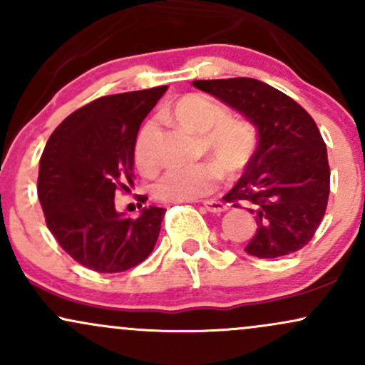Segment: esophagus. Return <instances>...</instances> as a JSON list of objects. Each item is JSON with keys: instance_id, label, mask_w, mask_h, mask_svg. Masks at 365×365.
Returning <instances> with one entry per match:
<instances>
[{"instance_id": "obj_1", "label": "esophagus", "mask_w": 365, "mask_h": 365, "mask_svg": "<svg viewBox=\"0 0 365 365\" xmlns=\"http://www.w3.org/2000/svg\"><path fill=\"white\" fill-rule=\"evenodd\" d=\"M202 206L209 212H223V211H226V204L221 202V200H204Z\"/></svg>"}]
</instances>
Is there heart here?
<instances>
[{
  "label": "heart",
  "instance_id": "obj_1",
  "mask_svg": "<svg viewBox=\"0 0 365 365\" xmlns=\"http://www.w3.org/2000/svg\"><path fill=\"white\" fill-rule=\"evenodd\" d=\"M171 116L180 127L200 137V145L216 163L206 161L185 168H171L158 178L153 194L165 202H183L209 194L217 187L225 173L244 170L255 149V132L249 123L226 118V111L211 99L188 94L171 108ZM153 123H145L135 140V161L139 168L150 171L154 158L150 154Z\"/></svg>",
  "mask_w": 365,
  "mask_h": 365
}]
</instances>
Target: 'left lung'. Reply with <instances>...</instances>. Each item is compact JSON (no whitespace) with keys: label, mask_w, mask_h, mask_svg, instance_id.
Returning <instances> with one entry per match:
<instances>
[{"label":"left lung","mask_w":365,"mask_h":365,"mask_svg":"<svg viewBox=\"0 0 365 365\" xmlns=\"http://www.w3.org/2000/svg\"><path fill=\"white\" fill-rule=\"evenodd\" d=\"M257 128L245 173L223 199L249 209L257 230L245 252L274 259L311 242L329 197L328 150L312 116L282 91L247 77L194 81Z\"/></svg>","instance_id":"obj_1"}]
</instances>
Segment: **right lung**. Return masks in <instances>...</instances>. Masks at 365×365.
<instances>
[{"label":"right lung","mask_w":365,"mask_h":365,"mask_svg":"<svg viewBox=\"0 0 365 365\" xmlns=\"http://www.w3.org/2000/svg\"><path fill=\"white\" fill-rule=\"evenodd\" d=\"M166 89L103 96L66 116L46 142L37 178L46 225L92 271H127L156 245L166 209L142 207L130 217L115 209V194L133 185L137 132Z\"/></svg>","instance_id":"right-lung-1"}]
</instances>
